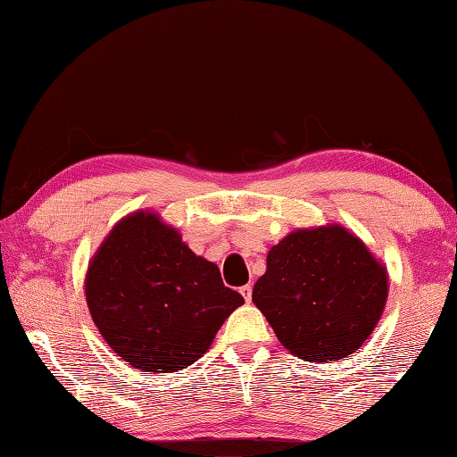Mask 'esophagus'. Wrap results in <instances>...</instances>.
<instances>
[{"instance_id": "34e87169", "label": "esophagus", "mask_w": 457, "mask_h": 457, "mask_svg": "<svg viewBox=\"0 0 457 457\" xmlns=\"http://www.w3.org/2000/svg\"><path fill=\"white\" fill-rule=\"evenodd\" d=\"M240 293H242V295H245L246 303H250V301H252V286H245V287H240Z\"/></svg>"}]
</instances>
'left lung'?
Instances as JSON below:
<instances>
[{"label":"left lung","mask_w":457,"mask_h":457,"mask_svg":"<svg viewBox=\"0 0 457 457\" xmlns=\"http://www.w3.org/2000/svg\"><path fill=\"white\" fill-rule=\"evenodd\" d=\"M252 301L279 342L305 361L346 358L387 301V271L338 225L295 230L273 246Z\"/></svg>","instance_id":"8db88e82"}]
</instances>
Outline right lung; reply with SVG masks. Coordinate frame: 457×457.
I'll return each mask as SVG.
<instances>
[{
    "label": "right lung",
    "mask_w": 457,
    "mask_h": 457,
    "mask_svg": "<svg viewBox=\"0 0 457 457\" xmlns=\"http://www.w3.org/2000/svg\"><path fill=\"white\" fill-rule=\"evenodd\" d=\"M86 299L113 352L160 373L199 360L245 303L215 263L195 256L154 212H135L109 232L87 268Z\"/></svg>",
    "instance_id": "1"
}]
</instances>
